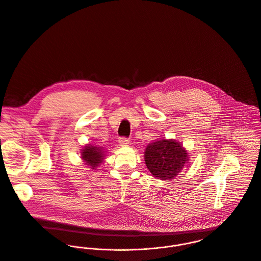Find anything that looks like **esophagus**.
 Listing matches in <instances>:
<instances>
[{
	"label": "esophagus",
	"mask_w": 261,
	"mask_h": 261,
	"mask_svg": "<svg viewBox=\"0 0 261 261\" xmlns=\"http://www.w3.org/2000/svg\"><path fill=\"white\" fill-rule=\"evenodd\" d=\"M129 139L128 138H125V137H121L120 139H119V144H120V146H127L128 144H129Z\"/></svg>",
	"instance_id": "1"
}]
</instances>
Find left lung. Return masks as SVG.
<instances>
[{
    "label": "left lung",
    "instance_id": "left-lung-1",
    "mask_svg": "<svg viewBox=\"0 0 261 261\" xmlns=\"http://www.w3.org/2000/svg\"><path fill=\"white\" fill-rule=\"evenodd\" d=\"M189 153L173 139H161L149 143L144 152L147 168L157 178L172 179L188 164Z\"/></svg>",
    "mask_w": 261,
    "mask_h": 261
}]
</instances>
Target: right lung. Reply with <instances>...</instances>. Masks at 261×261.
<instances>
[{
	"mask_svg": "<svg viewBox=\"0 0 261 261\" xmlns=\"http://www.w3.org/2000/svg\"><path fill=\"white\" fill-rule=\"evenodd\" d=\"M105 154L100 147L88 144L82 150V159L93 169L98 167L104 160Z\"/></svg>",
	"mask_w": 261,
	"mask_h": 261,
	"instance_id": "right-lung-1",
	"label": "right lung"
}]
</instances>
